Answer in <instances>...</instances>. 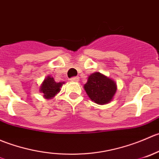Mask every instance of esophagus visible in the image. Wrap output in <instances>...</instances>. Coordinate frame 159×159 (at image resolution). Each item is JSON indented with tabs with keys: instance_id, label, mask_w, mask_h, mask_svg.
Masks as SVG:
<instances>
[{
	"instance_id": "1",
	"label": "esophagus",
	"mask_w": 159,
	"mask_h": 159,
	"mask_svg": "<svg viewBox=\"0 0 159 159\" xmlns=\"http://www.w3.org/2000/svg\"><path fill=\"white\" fill-rule=\"evenodd\" d=\"M70 80H72L73 82H78L80 80V77L79 76H74V77H72Z\"/></svg>"
}]
</instances>
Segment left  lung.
Here are the masks:
<instances>
[{
  "instance_id": "obj_1",
  "label": "left lung",
  "mask_w": 159,
  "mask_h": 159,
  "mask_svg": "<svg viewBox=\"0 0 159 159\" xmlns=\"http://www.w3.org/2000/svg\"><path fill=\"white\" fill-rule=\"evenodd\" d=\"M83 87L91 100L100 105L110 103L117 91L115 82L98 72L89 76Z\"/></svg>"
}]
</instances>
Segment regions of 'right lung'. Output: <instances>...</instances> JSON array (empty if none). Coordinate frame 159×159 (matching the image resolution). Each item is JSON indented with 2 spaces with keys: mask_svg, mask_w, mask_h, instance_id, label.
<instances>
[{
  "mask_svg": "<svg viewBox=\"0 0 159 159\" xmlns=\"http://www.w3.org/2000/svg\"><path fill=\"white\" fill-rule=\"evenodd\" d=\"M64 83H65L64 82L56 83L54 80V78L52 77L51 76H48L42 82L39 90L42 93L45 99L50 100L54 97L58 93H59L60 88L62 87V84Z\"/></svg>",
  "mask_w": 159,
  "mask_h": 159,
  "instance_id": "obj_1",
  "label": "right lung"
}]
</instances>
